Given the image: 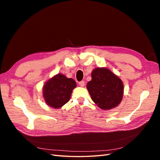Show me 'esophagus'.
<instances>
[{
	"label": "esophagus",
	"mask_w": 160,
	"mask_h": 160,
	"mask_svg": "<svg viewBox=\"0 0 160 160\" xmlns=\"http://www.w3.org/2000/svg\"><path fill=\"white\" fill-rule=\"evenodd\" d=\"M79 86H81V87H84V85H85V82L84 81H80L79 83Z\"/></svg>",
	"instance_id": "1"
}]
</instances>
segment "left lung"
<instances>
[{
    "label": "left lung",
    "instance_id": "obj_1",
    "mask_svg": "<svg viewBox=\"0 0 160 160\" xmlns=\"http://www.w3.org/2000/svg\"><path fill=\"white\" fill-rule=\"evenodd\" d=\"M91 99L103 110L119 105L123 96V83L118 76L106 67H98L91 72V80L87 84Z\"/></svg>",
    "mask_w": 160,
    "mask_h": 160
}]
</instances>
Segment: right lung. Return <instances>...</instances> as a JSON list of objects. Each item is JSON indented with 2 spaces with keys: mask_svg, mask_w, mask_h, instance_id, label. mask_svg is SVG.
I'll return each instance as SVG.
<instances>
[{
  "mask_svg": "<svg viewBox=\"0 0 160 160\" xmlns=\"http://www.w3.org/2000/svg\"><path fill=\"white\" fill-rule=\"evenodd\" d=\"M76 87L74 79L59 73L49 79L43 85V98L49 107L61 108L69 101L72 91Z\"/></svg>",
  "mask_w": 160,
  "mask_h": 160,
  "instance_id": "right-lung-1",
  "label": "right lung"
}]
</instances>
